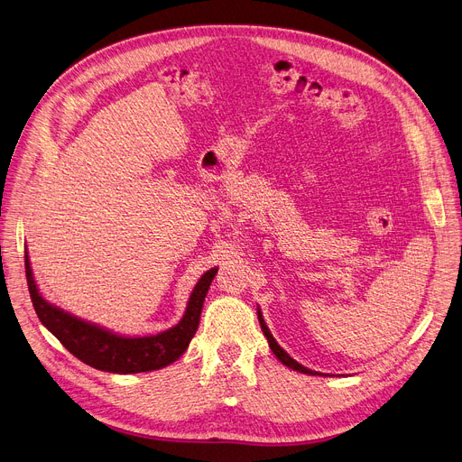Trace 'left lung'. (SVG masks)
I'll return each instance as SVG.
<instances>
[{
	"label": "left lung",
	"mask_w": 462,
	"mask_h": 462,
	"mask_svg": "<svg viewBox=\"0 0 462 462\" xmlns=\"http://www.w3.org/2000/svg\"><path fill=\"white\" fill-rule=\"evenodd\" d=\"M258 321H260V327H262V330H263V334H265V337H267V342H269V347H271V351L274 353V356L279 358L284 365H288V367H291V370H295V372H300V374H309V375H318L316 372H312V370H309V367H304V365H300L297 360H293L279 344H276V340L273 337V334L269 332V328H267V325H265V321H263V318H262V312L258 310Z\"/></svg>",
	"instance_id": "8db88e82"
}]
</instances>
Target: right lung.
<instances>
[{
  "instance_id": "1",
  "label": "right lung",
  "mask_w": 462,
  "mask_h": 462,
  "mask_svg": "<svg viewBox=\"0 0 462 462\" xmlns=\"http://www.w3.org/2000/svg\"><path fill=\"white\" fill-rule=\"evenodd\" d=\"M215 273H217V267L209 269L200 276L199 284L195 286L189 297L186 316L180 319L176 327L156 336L125 337L104 330L97 325L81 321L46 302L37 290L25 251L27 288L31 300H33L35 312L42 325L76 358H79L87 365H92L97 367V370L109 374L153 372L178 360L183 355V351L188 349L191 337L199 328L202 304Z\"/></svg>"
}]
</instances>
